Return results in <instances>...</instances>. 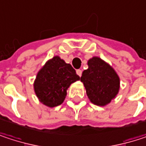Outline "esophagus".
<instances>
[{"label":"esophagus","mask_w":146,"mask_h":146,"mask_svg":"<svg viewBox=\"0 0 146 146\" xmlns=\"http://www.w3.org/2000/svg\"><path fill=\"white\" fill-rule=\"evenodd\" d=\"M76 73H77V74H78L79 77H81V75H82V70H81V69H78V70L76 71Z\"/></svg>","instance_id":"obj_1"}]
</instances>
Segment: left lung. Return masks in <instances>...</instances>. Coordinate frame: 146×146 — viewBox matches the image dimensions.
<instances>
[{
  "instance_id": "left-lung-1",
  "label": "left lung",
  "mask_w": 146,
  "mask_h": 146,
  "mask_svg": "<svg viewBox=\"0 0 146 146\" xmlns=\"http://www.w3.org/2000/svg\"><path fill=\"white\" fill-rule=\"evenodd\" d=\"M88 69L80 78L91 103L99 106L108 105L116 98L120 89V78L114 68L98 56L88 61Z\"/></svg>"
}]
</instances>
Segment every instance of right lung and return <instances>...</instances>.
Instances as JSON below:
<instances>
[{"label": "right lung", "mask_w": 146, "mask_h": 146, "mask_svg": "<svg viewBox=\"0 0 146 146\" xmlns=\"http://www.w3.org/2000/svg\"><path fill=\"white\" fill-rule=\"evenodd\" d=\"M79 79L69 63H66L59 56H55L37 73L34 90L42 104L55 107L64 102L69 86Z\"/></svg>", "instance_id": "right-lung-1"}]
</instances>
